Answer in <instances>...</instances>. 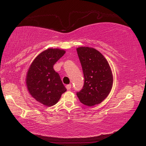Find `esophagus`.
Returning a JSON list of instances; mask_svg holds the SVG:
<instances>
[{"label": "esophagus", "mask_w": 146, "mask_h": 146, "mask_svg": "<svg viewBox=\"0 0 146 146\" xmlns=\"http://www.w3.org/2000/svg\"><path fill=\"white\" fill-rule=\"evenodd\" d=\"M66 89H67L68 90H71V84H68V85H66Z\"/></svg>", "instance_id": "1"}]
</instances>
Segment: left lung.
<instances>
[{
  "instance_id": "obj_1",
  "label": "left lung",
  "mask_w": 146,
  "mask_h": 146,
  "mask_svg": "<svg viewBox=\"0 0 146 146\" xmlns=\"http://www.w3.org/2000/svg\"><path fill=\"white\" fill-rule=\"evenodd\" d=\"M82 66L84 84L76 93L79 100L88 106L102 102L113 86V74L108 61L97 49L89 47L76 48Z\"/></svg>"
}]
</instances>
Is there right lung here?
<instances>
[{
	"instance_id": "add662e5",
	"label": "right lung",
	"mask_w": 146,
	"mask_h": 146,
	"mask_svg": "<svg viewBox=\"0 0 146 146\" xmlns=\"http://www.w3.org/2000/svg\"><path fill=\"white\" fill-rule=\"evenodd\" d=\"M66 51L49 48L35 58L26 75L29 93L38 102L46 106L56 104L66 88L53 66Z\"/></svg>"
}]
</instances>
